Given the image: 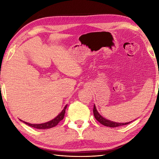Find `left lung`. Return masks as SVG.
Segmentation results:
<instances>
[{
  "label": "left lung",
  "instance_id": "8db88e82",
  "mask_svg": "<svg viewBox=\"0 0 159 159\" xmlns=\"http://www.w3.org/2000/svg\"><path fill=\"white\" fill-rule=\"evenodd\" d=\"M93 112L94 117H95L96 120L98 121L100 124H102V125H104V126H109V127H111V128H116V127L123 126V125L128 124L132 121H131L130 122L129 121V122H126V123H118V122H116V121H111L109 120L105 119V118L103 117L98 112L95 104L93 105Z\"/></svg>",
  "mask_w": 159,
  "mask_h": 159
}]
</instances>
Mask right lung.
<instances>
[{
	"mask_svg": "<svg viewBox=\"0 0 159 159\" xmlns=\"http://www.w3.org/2000/svg\"><path fill=\"white\" fill-rule=\"evenodd\" d=\"M66 108H67V105L65 106V107L63 108V109L62 110L61 112L55 118H54L53 120H50L49 121H47V122L43 123V124H30L28 122H26V121H24L21 120H20V121H22V122H24L26 124H27L29 126L38 128V129H48V128H51L52 127H55V126H57V125L59 124V121H61L63 119L64 116H65Z\"/></svg>",
	"mask_w": 159,
	"mask_h": 159,
	"instance_id": "1",
	"label": "right lung"
}]
</instances>
